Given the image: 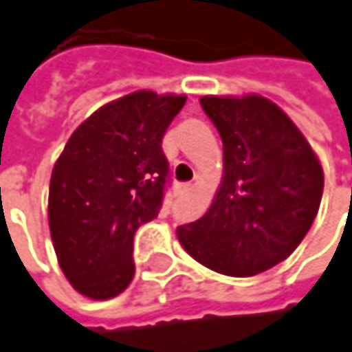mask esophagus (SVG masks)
Returning <instances> with one entry per match:
<instances>
[{
    "mask_svg": "<svg viewBox=\"0 0 352 352\" xmlns=\"http://www.w3.org/2000/svg\"><path fill=\"white\" fill-rule=\"evenodd\" d=\"M175 191L179 193V195H185V193H189V191H191V185H187V183H185V185H177Z\"/></svg>",
    "mask_w": 352,
    "mask_h": 352,
    "instance_id": "1",
    "label": "esophagus"
}]
</instances>
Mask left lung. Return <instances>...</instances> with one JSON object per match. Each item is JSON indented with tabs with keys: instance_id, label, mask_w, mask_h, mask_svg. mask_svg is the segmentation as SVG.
Segmentation results:
<instances>
[{
	"instance_id": "1",
	"label": "left lung",
	"mask_w": 352,
	"mask_h": 352,
	"mask_svg": "<svg viewBox=\"0 0 352 352\" xmlns=\"http://www.w3.org/2000/svg\"><path fill=\"white\" fill-rule=\"evenodd\" d=\"M224 144V177L210 210L179 226L181 246L222 275L250 277L285 261L320 208L324 171L289 116L261 96H204Z\"/></svg>"
}]
</instances>
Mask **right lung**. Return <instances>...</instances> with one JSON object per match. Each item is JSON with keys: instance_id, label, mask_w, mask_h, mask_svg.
<instances>
[{"instance_id": "right-lung-1", "label": "right lung", "mask_w": 352, "mask_h": 352, "mask_svg": "<svg viewBox=\"0 0 352 352\" xmlns=\"http://www.w3.org/2000/svg\"><path fill=\"white\" fill-rule=\"evenodd\" d=\"M185 96L134 91L94 111L54 163L48 226L69 283L91 300L122 294L134 277V234L159 216L169 163L163 136Z\"/></svg>"}]
</instances>
